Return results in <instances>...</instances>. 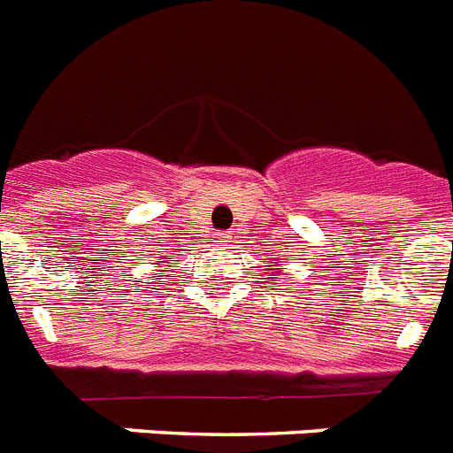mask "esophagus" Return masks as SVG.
<instances>
[{
	"label": "esophagus",
	"mask_w": 453,
	"mask_h": 453,
	"mask_svg": "<svg viewBox=\"0 0 453 453\" xmlns=\"http://www.w3.org/2000/svg\"><path fill=\"white\" fill-rule=\"evenodd\" d=\"M230 239H233V237H230V233H219V234H216L214 242L219 246H227V242H230Z\"/></svg>",
	"instance_id": "obj_1"
}]
</instances>
